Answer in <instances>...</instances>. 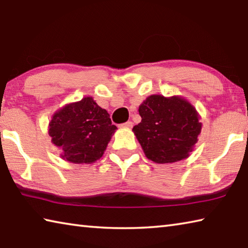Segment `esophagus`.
I'll use <instances>...</instances> for the list:
<instances>
[{"mask_svg": "<svg viewBox=\"0 0 248 248\" xmlns=\"http://www.w3.org/2000/svg\"><path fill=\"white\" fill-rule=\"evenodd\" d=\"M121 128H127V129H131L132 127H133V123L132 121H127V123L125 124H123L120 125Z\"/></svg>", "mask_w": 248, "mask_h": 248, "instance_id": "obj_1", "label": "esophagus"}]
</instances>
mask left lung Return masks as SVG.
I'll list each match as a JSON object with an SVG mask.
<instances>
[{"label": "left lung", "instance_id": "left-lung-1", "mask_svg": "<svg viewBox=\"0 0 248 248\" xmlns=\"http://www.w3.org/2000/svg\"><path fill=\"white\" fill-rule=\"evenodd\" d=\"M141 123L132 131L146 158L171 164L187 158L202 131L199 111L180 95L152 94L139 106Z\"/></svg>", "mask_w": 248, "mask_h": 248}]
</instances>
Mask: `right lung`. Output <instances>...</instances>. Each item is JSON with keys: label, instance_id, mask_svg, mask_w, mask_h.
Listing matches in <instances>:
<instances>
[{"label": "right lung", "instance_id": "add662e5", "mask_svg": "<svg viewBox=\"0 0 248 248\" xmlns=\"http://www.w3.org/2000/svg\"><path fill=\"white\" fill-rule=\"evenodd\" d=\"M60 157L74 164H93L104 155L117 127L109 114L92 96L71 102L57 109L47 127Z\"/></svg>", "mask_w": 248, "mask_h": 248}]
</instances>
